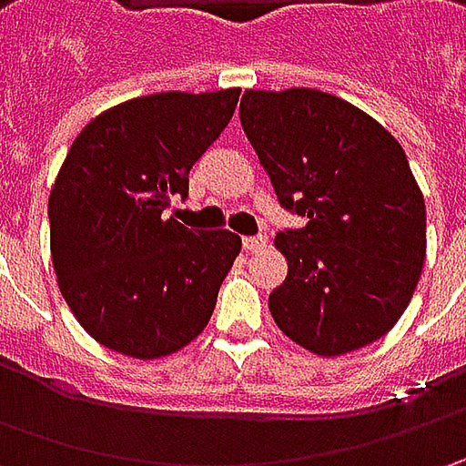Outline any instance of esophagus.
<instances>
[{
  "mask_svg": "<svg viewBox=\"0 0 466 466\" xmlns=\"http://www.w3.org/2000/svg\"><path fill=\"white\" fill-rule=\"evenodd\" d=\"M267 246V236H246L243 238V248L246 251H261Z\"/></svg>",
  "mask_w": 466,
  "mask_h": 466,
  "instance_id": "1",
  "label": "esophagus"
}]
</instances>
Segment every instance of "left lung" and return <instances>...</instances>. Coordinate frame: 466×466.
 Instances as JSON below:
<instances>
[{
  "label": "left lung",
  "mask_w": 466,
  "mask_h": 466,
  "mask_svg": "<svg viewBox=\"0 0 466 466\" xmlns=\"http://www.w3.org/2000/svg\"><path fill=\"white\" fill-rule=\"evenodd\" d=\"M241 127L279 205L309 218L279 230L288 278L269 311L296 345L342 355L391 329L425 261V202L402 145L348 100L246 90Z\"/></svg>",
  "instance_id": "obj_1"
}]
</instances>
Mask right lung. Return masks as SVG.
<instances>
[{"instance_id":"right-lung-1","label":"right lung","mask_w":466,"mask_h":466,"mask_svg":"<svg viewBox=\"0 0 466 466\" xmlns=\"http://www.w3.org/2000/svg\"><path fill=\"white\" fill-rule=\"evenodd\" d=\"M241 90L155 93L96 116L64 157L48 197L51 261L85 331L153 360L207 327L241 251L230 230L166 218L188 170L233 118Z\"/></svg>"}]
</instances>
